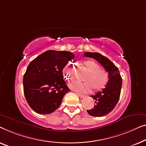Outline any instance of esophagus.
<instances>
[{
  "label": "esophagus",
  "instance_id": "34e87169",
  "mask_svg": "<svg viewBox=\"0 0 146 146\" xmlns=\"http://www.w3.org/2000/svg\"><path fill=\"white\" fill-rule=\"evenodd\" d=\"M77 94L79 96V97H81V98H84V97H85V94H81V93H77Z\"/></svg>",
  "mask_w": 146,
  "mask_h": 146
}]
</instances>
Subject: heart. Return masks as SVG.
I'll list each match as a JSON object with an SVG mask.
<instances>
[{
    "label": "heart",
    "mask_w": 146,
    "mask_h": 146,
    "mask_svg": "<svg viewBox=\"0 0 146 146\" xmlns=\"http://www.w3.org/2000/svg\"><path fill=\"white\" fill-rule=\"evenodd\" d=\"M83 66L88 72L83 79V81L86 83L71 84L70 87L76 91L83 93L90 92L91 91V87L94 91H99L103 89L109 80L108 73L104 69H100L99 65L92 60L84 61ZM63 73L68 81H73L74 79V71L71 65H67L63 68Z\"/></svg>",
    "instance_id": "obj_1"
}]
</instances>
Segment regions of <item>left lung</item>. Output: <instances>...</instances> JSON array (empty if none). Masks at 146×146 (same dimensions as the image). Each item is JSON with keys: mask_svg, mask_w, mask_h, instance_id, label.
Instances as JSON below:
<instances>
[{"mask_svg": "<svg viewBox=\"0 0 146 146\" xmlns=\"http://www.w3.org/2000/svg\"><path fill=\"white\" fill-rule=\"evenodd\" d=\"M84 55L97 61L108 73L109 80L106 87L102 91L91 96L94 100V106L91 110H87L88 113L93 116H105L114 109L118 101L122 84V77L116 65L100 53L85 52Z\"/></svg>", "mask_w": 146, "mask_h": 146, "instance_id": "obj_1", "label": "left lung"}]
</instances>
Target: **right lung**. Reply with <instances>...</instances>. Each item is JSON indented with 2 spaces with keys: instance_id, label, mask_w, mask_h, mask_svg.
I'll use <instances>...</instances> for the list:
<instances>
[{
  "instance_id": "right-lung-1",
  "label": "right lung",
  "mask_w": 146,
  "mask_h": 146,
  "mask_svg": "<svg viewBox=\"0 0 146 146\" xmlns=\"http://www.w3.org/2000/svg\"><path fill=\"white\" fill-rule=\"evenodd\" d=\"M74 58L67 51L48 50L32 60L23 78L24 93L29 106L40 114L52 113L69 92L63 69Z\"/></svg>"
}]
</instances>
